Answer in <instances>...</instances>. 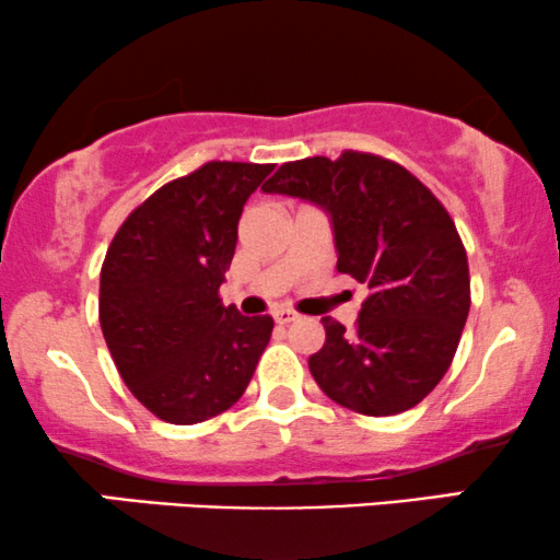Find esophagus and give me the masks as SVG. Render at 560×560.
Returning a JSON list of instances; mask_svg holds the SVG:
<instances>
[{
    "mask_svg": "<svg viewBox=\"0 0 560 560\" xmlns=\"http://www.w3.org/2000/svg\"><path fill=\"white\" fill-rule=\"evenodd\" d=\"M272 316H275V322H278V324H291V322L299 319V314L291 312V308H275Z\"/></svg>",
    "mask_w": 560,
    "mask_h": 560,
    "instance_id": "34e87169",
    "label": "esophagus"
}]
</instances>
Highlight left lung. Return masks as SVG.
Masks as SVG:
<instances>
[{
	"instance_id": "obj_1",
	"label": "left lung",
	"mask_w": 560,
	"mask_h": 560,
	"mask_svg": "<svg viewBox=\"0 0 560 560\" xmlns=\"http://www.w3.org/2000/svg\"><path fill=\"white\" fill-rule=\"evenodd\" d=\"M261 189L319 205L337 272L369 285L353 332L322 319L327 340L308 369L324 395L376 418L416 407L444 378L470 314V267L446 207L399 163L358 150L282 163Z\"/></svg>"
}]
</instances>
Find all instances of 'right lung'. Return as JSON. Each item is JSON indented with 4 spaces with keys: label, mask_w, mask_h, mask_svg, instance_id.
<instances>
[{
    "label": "right lung",
    "mask_w": 560,
    "mask_h": 560,
    "mask_svg": "<svg viewBox=\"0 0 560 560\" xmlns=\"http://www.w3.org/2000/svg\"><path fill=\"white\" fill-rule=\"evenodd\" d=\"M272 163L210 161L132 210L101 267V329L129 392L165 423L220 416L244 395L272 316L223 306L246 199Z\"/></svg>",
    "instance_id": "1"
}]
</instances>
